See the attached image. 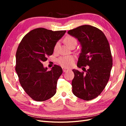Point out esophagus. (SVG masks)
Segmentation results:
<instances>
[{
  "label": "esophagus",
  "instance_id": "obj_1",
  "mask_svg": "<svg viewBox=\"0 0 126 126\" xmlns=\"http://www.w3.org/2000/svg\"><path fill=\"white\" fill-rule=\"evenodd\" d=\"M63 72H66L67 71H68V70H69V69H66V68H63Z\"/></svg>",
  "mask_w": 126,
  "mask_h": 126
}]
</instances>
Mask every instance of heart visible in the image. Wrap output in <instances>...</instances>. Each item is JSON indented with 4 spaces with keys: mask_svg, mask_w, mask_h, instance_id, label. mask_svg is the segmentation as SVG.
Instances as JSON below:
<instances>
[{
    "mask_svg": "<svg viewBox=\"0 0 126 126\" xmlns=\"http://www.w3.org/2000/svg\"><path fill=\"white\" fill-rule=\"evenodd\" d=\"M64 42L69 47L71 45L74 44H77V40L76 38L71 36H68L64 38ZM59 46V42H57L54 47V51L56 52L58 50ZM75 62V59L72 56H63L59 58L57 62L60 64L64 68H70L73 66Z\"/></svg>",
    "mask_w": 126,
    "mask_h": 126,
    "instance_id": "b5f03b06",
    "label": "heart"
}]
</instances>
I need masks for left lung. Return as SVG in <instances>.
<instances>
[{
	"instance_id": "8db88e82",
	"label": "left lung",
	"mask_w": 126,
	"mask_h": 126,
	"mask_svg": "<svg viewBox=\"0 0 126 126\" xmlns=\"http://www.w3.org/2000/svg\"><path fill=\"white\" fill-rule=\"evenodd\" d=\"M81 45L77 66H89L86 73L73 69L72 93L79 98L90 100L105 89L110 78L112 58L108 41L101 30L90 25H82L68 32ZM83 68H85L83 67Z\"/></svg>"
}]
</instances>
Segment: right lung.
Here are the masks:
<instances>
[{"label": "right lung", "mask_w": 126, "mask_h": 126, "mask_svg": "<svg viewBox=\"0 0 126 126\" xmlns=\"http://www.w3.org/2000/svg\"><path fill=\"white\" fill-rule=\"evenodd\" d=\"M66 32L36 28L27 33L18 46L15 70L22 88L34 100L45 101L56 93L62 68L55 64L47 71L43 63L47 60V56L52 55L55 45Z\"/></svg>", "instance_id": "1"}]
</instances>
